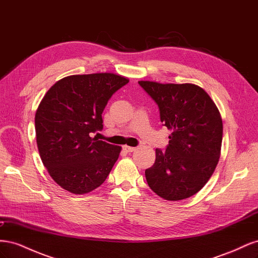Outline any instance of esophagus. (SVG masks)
I'll list each match as a JSON object with an SVG mask.
<instances>
[{"label":"esophagus","instance_id":"34e87169","mask_svg":"<svg viewBox=\"0 0 258 258\" xmlns=\"http://www.w3.org/2000/svg\"><path fill=\"white\" fill-rule=\"evenodd\" d=\"M123 150L126 151V152H134V151H136V150H137V148H136V147H132V146L124 145V146H123Z\"/></svg>","mask_w":258,"mask_h":258}]
</instances>
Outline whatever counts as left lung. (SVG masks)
<instances>
[{
	"mask_svg": "<svg viewBox=\"0 0 258 258\" xmlns=\"http://www.w3.org/2000/svg\"><path fill=\"white\" fill-rule=\"evenodd\" d=\"M139 84L157 103L160 120L171 131L166 151L157 148L155 163L145 170L147 184L166 200L189 198L207 184L220 159V111L197 85L150 81Z\"/></svg>",
	"mask_w": 258,
	"mask_h": 258,
	"instance_id": "left-lung-1",
	"label": "left lung"
}]
</instances>
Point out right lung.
<instances>
[{
    "label": "right lung",
    "mask_w": 258,
    "mask_h": 258,
    "mask_svg": "<svg viewBox=\"0 0 258 258\" xmlns=\"http://www.w3.org/2000/svg\"><path fill=\"white\" fill-rule=\"evenodd\" d=\"M128 82L114 73L71 75L42 99L35 113L37 148L49 175L63 189L87 194L110 174L121 147L90 134L103 129L107 101Z\"/></svg>",
    "instance_id": "obj_1"
}]
</instances>
